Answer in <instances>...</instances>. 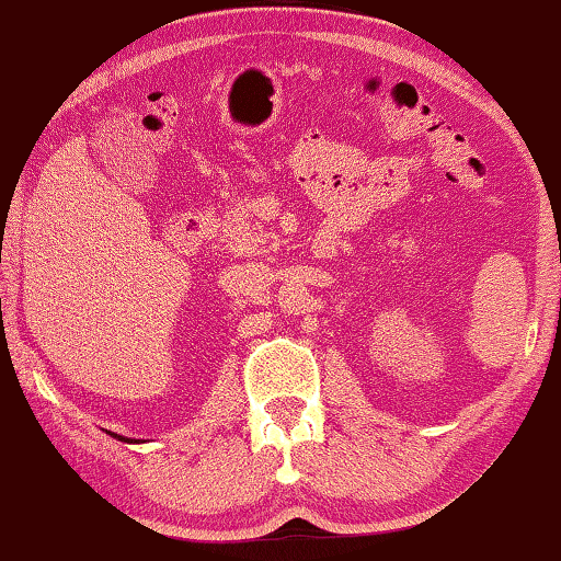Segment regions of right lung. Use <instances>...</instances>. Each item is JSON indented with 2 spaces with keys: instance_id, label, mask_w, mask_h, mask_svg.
<instances>
[{
  "instance_id": "obj_1",
  "label": "right lung",
  "mask_w": 561,
  "mask_h": 561,
  "mask_svg": "<svg viewBox=\"0 0 561 561\" xmlns=\"http://www.w3.org/2000/svg\"><path fill=\"white\" fill-rule=\"evenodd\" d=\"M110 435L114 437V439H119V442H126V445H131V442H136V439H129V437H122V435H114V432H110Z\"/></svg>"
}]
</instances>
